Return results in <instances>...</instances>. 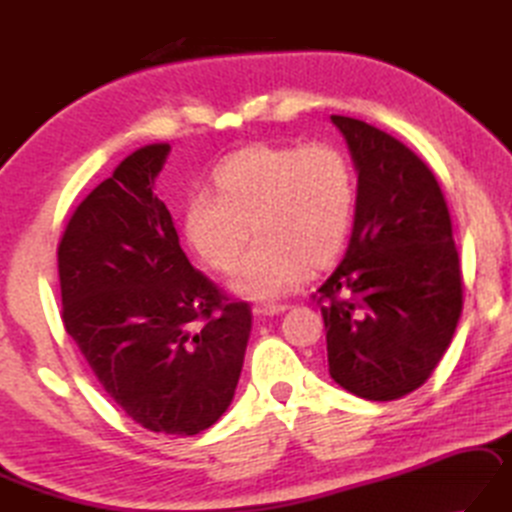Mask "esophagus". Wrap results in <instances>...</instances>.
I'll return each mask as SVG.
<instances>
[{
	"label": "esophagus",
	"instance_id": "esophagus-1",
	"mask_svg": "<svg viewBox=\"0 0 512 512\" xmlns=\"http://www.w3.org/2000/svg\"><path fill=\"white\" fill-rule=\"evenodd\" d=\"M288 309L284 304H271V302H264V304H255L253 306V313L259 315V318H273V315H280Z\"/></svg>",
	"mask_w": 512,
	"mask_h": 512
}]
</instances>
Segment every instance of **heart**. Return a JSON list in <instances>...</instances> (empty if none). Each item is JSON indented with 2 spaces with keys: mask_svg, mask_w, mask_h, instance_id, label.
<instances>
[{
  "mask_svg": "<svg viewBox=\"0 0 512 512\" xmlns=\"http://www.w3.org/2000/svg\"><path fill=\"white\" fill-rule=\"evenodd\" d=\"M353 203V172L338 147L257 143L217 167L212 194L185 201L183 235L203 264L226 273L253 230L257 241L230 288L248 300H273L300 282L306 264L327 266L340 253Z\"/></svg>",
  "mask_w": 512,
  "mask_h": 512,
  "instance_id": "1",
  "label": "heart"
}]
</instances>
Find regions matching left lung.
<instances>
[{
    "label": "left lung",
    "mask_w": 512,
    "mask_h": 512,
    "mask_svg": "<svg viewBox=\"0 0 512 512\" xmlns=\"http://www.w3.org/2000/svg\"><path fill=\"white\" fill-rule=\"evenodd\" d=\"M331 123L345 136L358 190L347 253L318 288L329 300V374L367 401H396L430 378L461 318L450 212L410 147L356 118Z\"/></svg>",
    "instance_id": "left-lung-1"
}]
</instances>
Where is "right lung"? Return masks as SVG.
Masks as SVG:
<instances>
[{"mask_svg":"<svg viewBox=\"0 0 512 512\" xmlns=\"http://www.w3.org/2000/svg\"><path fill=\"white\" fill-rule=\"evenodd\" d=\"M172 147L129 154L73 212L58 248L62 322L102 389L152 432L215 425L239 383L250 306L192 268L154 194Z\"/></svg>","mask_w":512,"mask_h":512,"instance_id":"1","label":"right lung"}]
</instances>
